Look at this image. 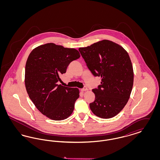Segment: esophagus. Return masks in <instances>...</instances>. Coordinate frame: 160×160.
I'll use <instances>...</instances> for the list:
<instances>
[{
    "label": "esophagus",
    "instance_id": "1",
    "mask_svg": "<svg viewBox=\"0 0 160 160\" xmlns=\"http://www.w3.org/2000/svg\"><path fill=\"white\" fill-rule=\"evenodd\" d=\"M81 91L82 92L86 91H88V88H87V87L84 86L83 88H82V89H81Z\"/></svg>",
    "mask_w": 160,
    "mask_h": 160
}]
</instances>
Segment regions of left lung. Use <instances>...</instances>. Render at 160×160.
Returning a JSON list of instances; mask_svg holds the SVG:
<instances>
[{
  "label": "left lung",
  "instance_id": "1",
  "mask_svg": "<svg viewBox=\"0 0 160 160\" xmlns=\"http://www.w3.org/2000/svg\"><path fill=\"white\" fill-rule=\"evenodd\" d=\"M78 50L94 76L101 77V84L93 89L95 101L92 113L103 119L118 114L127 104L133 86L134 72L129 55L119 44L104 39Z\"/></svg>",
  "mask_w": 160,
  "mask_h": 160
}]
</instances>
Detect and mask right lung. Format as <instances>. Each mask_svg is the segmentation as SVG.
Returning <instances> with one entry per match:
<instances>
[{"label": "right lung", "mask_w": 160, "mask_h": 160, "mask_svg": "<svg viewBox=\"0 0 160 160\" xmlns=\"http://www.w3.org/2000/svg\"><path fill=\"white\" fill-rule=\"evenodd\" d=\"M80 57L78 50L48 43L38 46L29 54L25 67V86L38 110L54 121L72 114L79 90L58 84L69 64Z\"/></svg>", "instance_id": "right-lung-1"}]
</instances>
